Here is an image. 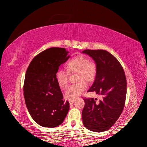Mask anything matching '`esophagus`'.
<instances>
[{"label":"esophagus","instance_id":"esophagus-1","mask_svg":"<svg viewBox=\"0 0 147 147\" xmlns=\"http://www.w3.org/2000/svg\"><path fill=\"white\" fill-rule=\"evenodd\" d=\"M69 102V104L71 105V104H73L74 103V100H70Z\"/></svg>","mask_w":147,"mask_h":147}]
</instances>
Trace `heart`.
I'll use <instances>...</instances> for the list:
<instances>
[{"mask_svg":"<svg viewBox=\"0 0 147 147\" xmlns=\"http://www.w3.org/2000/svg\"><path fill=\"white\" fill-rule=\"evenodd\" d=\"M67 72L62 69L56 71L55 78L57 85L61 89L68 86V73H76V81L78 83L69 86L65 93V98L67 100H74L87 88L85 80L88 82H93L95 78L97 67L94 61H89L88 57L76 56L69 59L66 63Z\"/></svg>","mask_w":147,"mask_h":147,"instance_id":"obj_1","label":"heart"}]
</instances>
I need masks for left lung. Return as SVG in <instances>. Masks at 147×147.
<instances>
[{
  "mask_svg": "<svg viewBox=\"0 0 147 147\" xmlns=\"http://www.w3.org/2000/svg\"><path fill=\"white\" fill-rule=\"evenodd\" d=\"M95 62L97 73L88 92L102 96L96 98H84L82 113L84 126L88 130L101 132L110 128L122 113L126 96V79L121 63L112 54L104 50H85Z\"/></svg>",
  "mask_w": 147,
  "mask_h": 147,
  "instance_id": "obj_1",
  "label": "left lung"
}]
</instances>
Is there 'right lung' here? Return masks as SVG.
Wrapping results in <instances>:
<instances>
[{"label":"right lung","mask_w":147,"mask_h":147,"mask_svg":"<svg viewBox=\"0 0 147 147\" xmlns=\"http://www.w3.org/2000/svg\"><path fill=\"white\" fill-rule=\"evenodd\" d=\"M65 49L52 47L35 56L26 72L23 87L26 106L32 118L43 127L54 128L63 123L69 110L64 102L55 74L68 60Z\"/></svg>","instance_id":"1"}]
</instances>
